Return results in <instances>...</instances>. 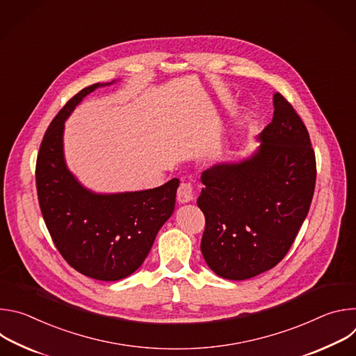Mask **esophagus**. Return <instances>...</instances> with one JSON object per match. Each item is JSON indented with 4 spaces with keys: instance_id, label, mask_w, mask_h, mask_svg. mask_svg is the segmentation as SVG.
Segmentation results:
<instances>
[{
    "instance_id": "esophagus-1",
    "label": "esophagus",
    "mask_w": 356,
    "mask_h": 356,
    "mask_svg": "<svg viewBox=\"0 0 356 356\" xmlns=\"http://www.w3.org/2000/svg\"><path fill=\"white\" fill-rule=\"evenodd\" d=\"M194 200V188L190 183H181L177 190V201L180 204H186Z\"/></svg>"
}]
</instances>
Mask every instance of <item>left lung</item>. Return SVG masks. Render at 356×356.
Listing matches in <instances>:
<instances>
[{"label": "left lung", "instance_id": "left-lung-1", "mask_svg": "<svg viewBox=\"0 0 356 356\" xmlns=\"http://www.w3.org/2000/svg\"><path fill=\"white\" fill-rule=\"evenodd\" d=\"M272 122L259 146L239 161L201 173L197 206L206 216L201 253L228 280H246L275 268L306 220L316 186V156L307 128L273 94Z\"/></svg>", "mask_w": 356, "mask_h": 356}]
</instances>
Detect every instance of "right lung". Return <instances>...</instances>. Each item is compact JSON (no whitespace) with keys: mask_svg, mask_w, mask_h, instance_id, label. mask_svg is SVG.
<instances>
[{"mask_svg":"<svg viewBox=\"0 0 356 356\" xmlns=\"http://www.w3.org/2000/svg\"><path fill=\"white\" fill-rule=\"evenodd\" d=\"M77 92L50 122L36 161V188L44 224L66 262L103 282L128 277L143 264L162 225L172 217L179 179L161 187L97 193L70 172L65 158V122L94 90Z\"/></svg>","mask_w":356,"mask_h":356,"instance_id":"add662e5","label":"right lung"}]
</instances>
